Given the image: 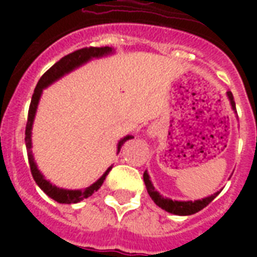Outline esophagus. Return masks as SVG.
I'll return each instance as SVG.
<instances>
[{
	"label": "esophagus",
	"instance_id": "esophagus-1",
	"mask_svg": "<svg viewBox=\"0 0 257 257\" xmlns=\"http://www.w3.org/2000/svg\"><path fill=\"white\" fill-rule=\"evenodd\" d=\"M157 133H159V125H157V124L151 125V126H149V128H148V135H149V136L155 137V136H157Z\"/></svg>",
	"mask_w": 257,
	"mask_h": 257
}]
</instances>
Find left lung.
<instances>
[{
    "label": "left lung",
    "instance_id": "1",
    "mask_svg": "<svg viewBox=\"0 0 257 257\" xmlns=\"http://www.w3.org/2000/svg\"><path fill=\"white\" fill-rule=\"evenodd\" d=\"M228 98L231 101L232 109L236 110V105H235V100H233V94L231 92H227ZM144 183L145 187H147V191H148L149 196H151V199L156 203V205H159L160 208L165 209L169 213H173V215H179V216H189L193 215V213H197L199 211H201L203 208H205L209 203L213 201V199H216V196L219 195L220 191H217L213 195L208 196L205 199L201 200H196V201H176V200H171L167 199V197H163V196L159 193V192L155 189L153 187L152 181L149 180V175L147 173V171L144 172Z\"/></svg>",
    "mask_w": 257,
    "mask_h": 257
}]
</instances>
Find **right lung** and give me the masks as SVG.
<instances>
[{
	"instance_id": "right-lung-1",
	"label": "right lung",
	"mask_w": 257,
	"mask_h": 257,
	"mask_svg": "<svg viewBox=\"0 0 257 257\" xmlns=\"http://www.w3.org/2000/svg\"><path fill=\"white\" fill-rule=\"evenodd\" d=\"M112 53V48L109 46H101V48H82L78 49L73 53H69L65 57H62L60 61L54 64L49 70H46L45 73L42 74V77L40 78L37 86L34 89L33 96H32V101H30L29 113H28V122H26L25 129V143H26V151H28V159H29L30 172L33 176L34 181L37 183V185L41 188L42 191L45 192L46 195L49 196L50 199H53L54 201L61 204H74L81 201L84 199H88L89 196H92L96 191L100 189V187L104 183L105 177L108 176L109 171L112 169V167H109L106 169L104 175L101 176L100 179L97 180L96 183L92 184L90 187L85 188V189H77V191H70V189H62V188H57L53 184H50L48 180L41 175V172L37 169V165L34 163L33 155H32V125H33L34 116H36V110H37L38 101L41 97L42 89H45L46 86L50 85L52 82L62 77L64 74L69 73L70 70L76 69L82 64H85L86 61L92 60L93 57H102L105 54ZM129 139H133V136H125L124 139H121L117 147V152H120L121 147L124 145L125 141H128Z\"/></svg>"
}]
</instances>
